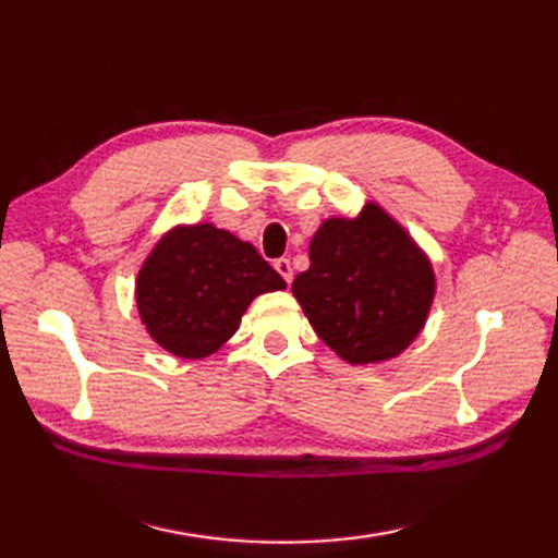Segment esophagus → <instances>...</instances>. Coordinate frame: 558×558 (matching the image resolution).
Returning a JSON list of instances; mask_svg holds the SVG:
<instances>
[{"mask_svg":"<svg viewBox=\"0 0 558 558\" xmlns=\"http://www.w3.org/2000/svg\"><path fill=\"white\" fill-rule=\"evenodd\" d=\"M272 268H276V270L280 272V276H282V280H286L288 286H290V282H292V266H290V258H286V256H282V258H276V260H272Z\"/></svg>","mask_w":558,"mask_h":558,"instance_id":"1","label":"esophagus"}]
</instances>
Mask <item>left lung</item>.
<instances>
[{"label": "left lung", "mask_w": 558, "mask_h": 558, "mask_svg": "<svg viewBox=\"0 0 558 558\" xmlns=\"http://www.w3.org/2000/svg\"><path fill=\"white\" fill-rule=\"evenodd\" d=\"M310 260L292 294L338 357L384 362L420 336L436 292L434 268L381 206L366 204L357 218L324 220Z\"/></svg>", "instance_id": "8db88e82"}]
</instances>
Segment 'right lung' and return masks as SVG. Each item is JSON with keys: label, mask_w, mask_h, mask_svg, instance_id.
<instances>
[{"label": "right lung", "mask_w": 558, "mask_h": 558, "mask_svg": "<svg viewBox=\"0 0 558 558\" xmlns=\"http://www.w3.org/2000/svg\"><path fill=\"white\" fill-rule=\"evenodd\" d=\"M276 290H286V280L252 244L198 222L153 246L136 278V306L160 348L201 360L234 336L254 298Z\"/></svg>", "instance_id": "add662e5"}]
</instances>
